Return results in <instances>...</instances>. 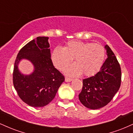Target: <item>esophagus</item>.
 <instances>
[{
	"mask_svg": "<svg viewBox=\"0 0 133 133\" xmlns=\"http://www.w3.org/2000/svg\"><path fill=\"white\" fill-rule=\"evenodd\" d=\"M72 81V79L69 78V77H65V82H71Z\"/></svg>",
	"mask_w": 133,
	"mask_h": 133,
	"instance_id": "34e87169",
	"label": "esophagus"
}]
</instances>
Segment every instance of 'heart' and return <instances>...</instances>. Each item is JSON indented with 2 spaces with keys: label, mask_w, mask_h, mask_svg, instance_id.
Here are the masks:
<instances>
[{
  "label": "heart",
  "mask_w": 133,
  "mask_h": 133,
  "mask_svg": "<svg viewBox=\"0 0 133 133\" xmlns=\"http://www.w3.org/2000/svg\"><path fill=\"white\" fill-rule=\"evenodd\" d=\"M106 51L103 45L92 42L70 41L62 47H56L52 54L53 64L57 69L64 70L74 57V64L65 70L71 76L81 74L91 76L98 72L104 62Z\"/></svg>",
  "instance_id": "heart-1"
}]
</instances>
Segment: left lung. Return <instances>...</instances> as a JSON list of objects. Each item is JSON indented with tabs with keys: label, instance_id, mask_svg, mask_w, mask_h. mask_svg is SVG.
I'll return each mask as SVG.
<instances>
[{
	"label": "left lung",
	"instance_id": "obj_1",
	"mask_svg": "<svg viewBox=\"0 0 133 133\" xmlns=\"http://www.w3.org/2000/svg\"><path fill=\"white\" fill-rule=\"evenodd\" d=\"M108 58L100 71L94 76L82 80L83 86L79 99L91 109L106 106L118 91L121 82V70L114 52L105 45Z\"/></svg>",
	"mask_w": 133,
	"mask_h": 133
}]
</instances>
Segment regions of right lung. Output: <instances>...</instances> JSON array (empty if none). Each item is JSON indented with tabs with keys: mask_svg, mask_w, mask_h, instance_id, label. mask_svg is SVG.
I'll list each match as a JSON object with an SVG mask.
<instances>
[{
	"mask_svg": "<svg viewBox=\"0 0 133 133\" xmlns=\"http://www.w3.org/2000/svg\"><path fill=\"white\" fill-rule=\"evenodd\" d=\"M49 37H38L20 50L14 67L13 84L20 98L29 106L44 107L52 101L64 76L54 68L51 58ZM32 62L35 70L29 75L19 71L22 59Z\"/></svg>",
	"mask_w": 133,
	"mask_h": 133,
	"instance_id": "right-lung-1",
	"label": "right lung"
}]
</instances>
